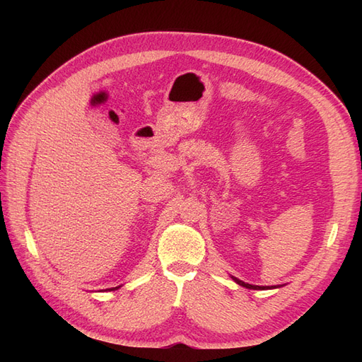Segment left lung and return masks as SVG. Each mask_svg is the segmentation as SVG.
Returning <instances> with one entry per match:
<instances>
[{"label":"left lung","instance_id":"1","mask_svg":"<svg viewBox=\"0 0 362 362\" xmlns=\"http://www.w3.org/2000/svg\"><path fill=\"white\" fill-rule=\"evenodd\" d=\"M234 281L238 284V286L246 287V288H250V290H264V288H272V287H259V286H250V284H246V282L240 281V279H237V278H234Z\"/></svg>","mask_w":362,"mask_h":362}]
</instances>
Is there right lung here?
<instances>
[{
    "label": "right lung",
    "instance_id": "obj_1",
    "mask_svg": "<svg viewBox=\"0 0 362 362\" xmlns=\"http://www.w3.org/2000/svg\"><path fill=\"white\" fill-rule=\"evenodd\" d=\"M116 288H119V287H116ZM112 290H115V288H112Z\"/></svg>",
    "mask_w": 362,
    "mask_h": 362
}]
</instances>
